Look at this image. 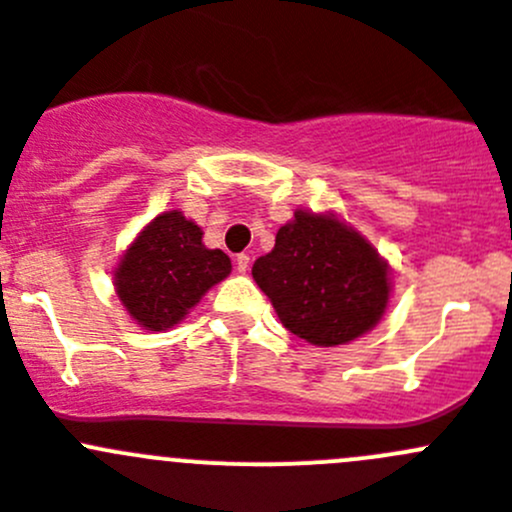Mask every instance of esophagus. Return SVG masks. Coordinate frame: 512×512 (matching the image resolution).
<instances>
[{
	"label": "esophagus",
	"instance_id": "1",
	"mask_svg": "<svg viewBox=\"0 0 512 512\" xmlns=\"http://www.w3.org/2000/svg\"><path fill=\"white\" fill-rule=\"evenodd\" d=\"M234 267H237V272H242V275H245V272L250 270V255H245V252H242V255L234 257Z\"/></svg>",
	"mask_w": 512,
	"mask_h": 512
}]
</instances>
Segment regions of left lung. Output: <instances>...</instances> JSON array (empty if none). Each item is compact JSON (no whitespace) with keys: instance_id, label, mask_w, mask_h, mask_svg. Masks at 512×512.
Listing matches in <instances>:
<instances>
[{"instance_id":"left-lung-1","label":"left lung","mask_w":512,"mask_h":512,"mask_svg":"<svg viewBox=\"0 0 512 512\" xmlns=\"http://www.w3.org/2000/svg\"><path fill=\"white\" fill-rule=\"evenodd\" d=\"M252 278L280 323L318 348L374 331L391 298L389 262L336 212L295 209L275 247L257 257Z\"/></svg>"}]
</instances>
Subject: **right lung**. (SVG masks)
I'll return each instance as SVG.
<instances>
[{
	"instance_id": "obj_1",
	"label": "right lung",
	"mask_w": 512,
	"mask_h": 512,
	"mask_svg": "<svg viewBox=\"0 0 512 512\" xmlns=\"http://www.w3.org/2000/svg\"><path fill=\"white\" fill-rule=\"evenodd\" d=\"M197 222L179 209L156 214L113 267L118 300L143 331H169L232 272L222 250H209Z\"/></svg>"
}]
</instances>
